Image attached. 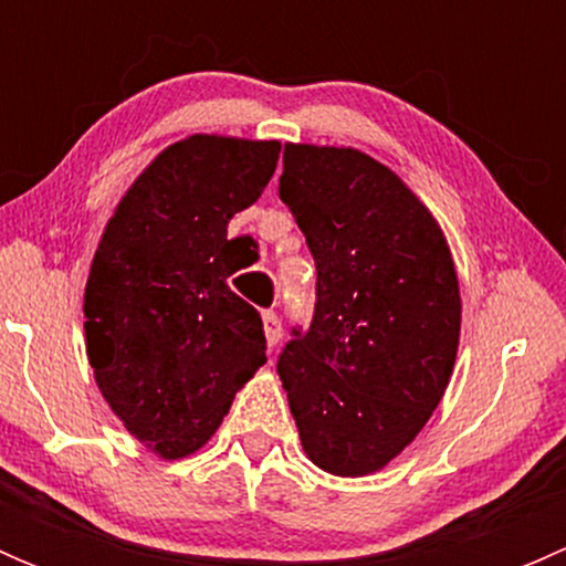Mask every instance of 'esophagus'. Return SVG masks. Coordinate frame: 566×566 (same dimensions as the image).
<instances>
[{
  "instance_id": "obj_1",
  "label": "esophagus",
  "mask_w": 566,
  "mask_h": 566,
  "mask_svg": "<svg viewBox=\"0 0 566 566\" xmlns=\"http://www.w3.org/2000/svg\"><path fill=\"white\" fill-rule=\"evenodd\" d=\"M262 328H265L268 347H276L282 342V319L276 312H262Z\"/></svg>"
}]
</instances>
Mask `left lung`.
<instances>
[{"label":"left lung","mask_w":566,"mask_h":566,"mask_svg":"<svg viewBox=\"0 0 566 566\" xmlns=\"http://www.w3.org/2000/svg\"><path fill=\"white\" fill-rule=\"evenodd\" d=\"M279 197L317 268L310 328H293L276 364L301 447L336 476L380 471L454 369L452 251L416 193L353 147L284 145Z\"/></svg>","instance_id":"left-lung-1"}]
</instances>
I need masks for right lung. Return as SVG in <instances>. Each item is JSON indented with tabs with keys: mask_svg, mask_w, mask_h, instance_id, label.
Masks as SVG:
<instances>
[{
	"mask_svg": "<svg viewBox=\"0 0 566 566\" xmlns=\"http://www.w3.org/2000/svg\"><path fill=\"white\" fill-rule=\"evenodd\" d=\"M279 142L197 134L136 177L108 219L84 290L95 384L161 458L197 452L265 364L260 312L227 279L230 219L260 199Z\"/></svg>",
	"mask_w": 566,
	"mask_h": 566,
	"instance_id": "1",
	"label": "right lung"
}]
</instances>
